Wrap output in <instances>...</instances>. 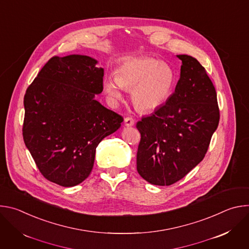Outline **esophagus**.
<instances>
[{
  "label": "esophagus",
  "instance_id": "1",
  "mask_svg": "<svg viewBox=\"0 0 249 249\" xmlns=\"http://www.w3.org/2000/svg\"><path fill=\"white\" fill-rule=\"evenodd\" d=\"M134 124H135V120H134L133 118H131V117H126V118L124 119V125H125V126L131 127V126H133Z\"/></svg>",
  "mask_w": 249,
  "mask_h": 249
}]
</instances>
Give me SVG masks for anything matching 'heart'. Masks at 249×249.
<instances>
[{
    "label": "heart",
    "mask_w": 249,
    "mask_h": 249,
    "mask_svg": "<svg viewBox=\"0 0 249 249\" xmlns=\"http://www.w3.org/2000/svg\"><path fill=\"white\" fill-rule=\"evenodd\" d=\"M175 84L172 68L159 60L137 57L125 60L116 70L115 78L103 81V91L116 107L123 98V89L131 90L136 107L151 112L168 99Z\"/></svg>",
    "instance_id": "b5f03b06"
}]
</instances>
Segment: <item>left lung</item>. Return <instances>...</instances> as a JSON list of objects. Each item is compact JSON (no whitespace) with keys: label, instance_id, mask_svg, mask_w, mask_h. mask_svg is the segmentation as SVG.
Instances as JSON below:
<instances>
[{"label":"left lung","instance_id":"8db88e82","mask_svg":"<svg viewBox=\"0 0 249 249\" xmlns=\"http://www.w3.org/2000/svg\"><path fill=\"white\" fill-rule=\"evenodd\" d=\"M176 56L182 65L174 92L137 123V170L160 186L180 180L202 161L220 120L217 92L204 67L192 56Z\"/></svg>","mask_w":249,"mask_h":249}]
</instances>
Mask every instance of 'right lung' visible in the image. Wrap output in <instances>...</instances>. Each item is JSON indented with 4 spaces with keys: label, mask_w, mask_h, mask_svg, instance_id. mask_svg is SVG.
Returning a JSON list of instances; mask_svg holds the SVG:
<instances>
[{
    "label": "right lung",
    "mask_w": 249,
    "mask_h": 249,
    "mask_svg": "<svg viewBox=\"0 0 249 249\" xmlns=\"http://www.w3.org/2000/svg\"><path fill=\"white\" fill-rule=\"evenodd\" d=\"M97 63L87 55L55 56L24 95V144L45 178L64 187L88 178L96 147L123 122L95 99L104 75Z\"/></svg>",
    "instance_id": "add662e5"
}]
</instances>
